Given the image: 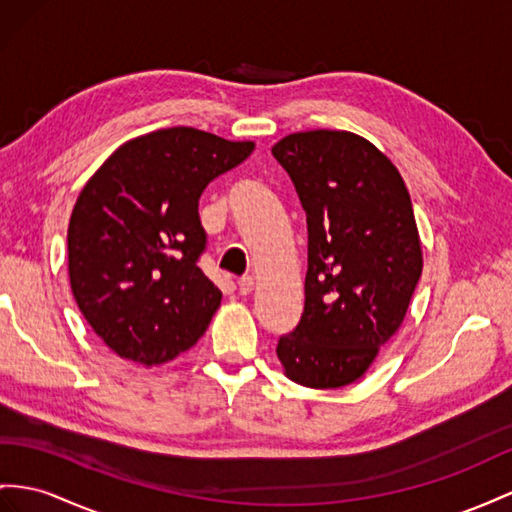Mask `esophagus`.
Wrapping results in <instances>:
<instances>
[{"mask_svg":"<svg viewBox=\"0 0 512 512\" xmlns=\"http://www.w3.org/2000/svg\"><path fill=\"white\" fill-rule=\"evenodd\" d=\"M253 287H255V281H253V277H242V279L238 281V292H240L242 296L251 294V292H253Z\"/></svg>","mask_w":512,"mask_h":512,"instance_id":"obj_1","label":"esophagus"}]
</instances>
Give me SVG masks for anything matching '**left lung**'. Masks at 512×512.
I'll return each instance as SVG.
<instances>
[{
  "label": "left lung",
  "mask_w": 512,
  "mask_h": 512,
  "mask_svg": "<svg viewBox=\"0 0 512 512\" xmlns=\"http://www.w3.org/2000/svg\"><path fill=\"white\" fill-rule=\"evenodd\" d=\"M307 214L305 311L277 355L311 389L355 383L396 335L422 274L409 190L350 131H298L272 147Z\"/></svg>",
  "instance_id": "1"
}]
</instances>
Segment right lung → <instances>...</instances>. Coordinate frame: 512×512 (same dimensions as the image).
<instances>
[{
	"label": "right lung",
	"mask_w": 512,
	"mask_h": 512,
	"mask_svg": "<svg viewBox=\"0 0 512 512\" xmlns=\"http://www.w3.org/2000/svg\"><path fill=\"white\" fill-rule=\"evenodd\" d=\"M255 142L168 127L125 142L73 207L69 279L86 322L116 355L160 365L192 348L222 292L199 268V199Z\"/></svg>",
	"instance_id": "1"
}]
</instances>
